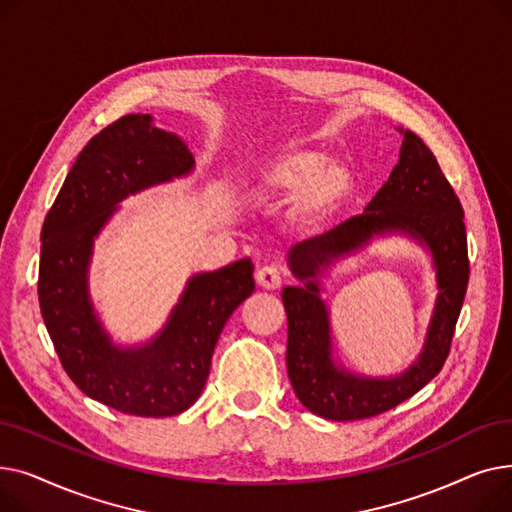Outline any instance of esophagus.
I'll list each match as a JSON object with an SVG mask.
<instances>
[{
	"label": "esophagus",
	"mask_w": 512,
	"mask_h": 512,
	"mask_svg": "<svg viewBox=\"0 0 512 512\" xmlns=\"http://www.w3.org/2000/svg\"><path fill=\"white\" fill-rule=\"evenodd\" d=\"M255 278H257V284L265 290H278L282 286V274H280L278 267H274V265L261 267Z\"/></svg>",
	"instance_id": "34e87169"
}]
</instances>
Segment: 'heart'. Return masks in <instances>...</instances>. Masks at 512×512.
I'll return each instance as SVG.
<instances>
[{
    "label": "heart",
    "instance_id": "heart-1",
    "mask_svg": "<svg viewBox=\"0 0 512 512\" xmlns=\"http://www.w3.org/2000/svg\"><path fill=\"white\" fill-rule=\"evenodd\" d=\"M245 180L257 197H288L290 218L305 230L328 224L351 197L355 184L346 164L303 147L255 161Z\"/></svg>",
    "mask_w": 512,
    "mask_h": 512
}]
</instances>
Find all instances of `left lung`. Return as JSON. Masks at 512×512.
Here are the masks:
<instances>
[{
	"label": "left lung",
	"mask_w": 512,
	"mask_h": 512,
	"mask_svg": "<svg viewBox=\"0 0 512 512\" xmlns=\"http://www.w3.org/2000/svg\"><path fill=\"white\" fill-rule=\"evenodd\" d=\"M400 159L365 213L288 251V267L303 286H286L288 378L303 405L324 419L357 421L386 413L432 382L450 353L469 284L463 207L434 153L411 130H402ZM405 231L433 253L439 299L420 359L396 379H363L331 359L329 318L318 299L316 276L350 254L373 233Z\"/></svg>",
	"instance_id": "left-lung-1"
}]
</instances>
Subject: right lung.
Returning <instances> with one entry per match:
<instances>
[{
  "mask_svg": "<svg viewBox=\"0 0 512 512\" xmlns=\"http://www.w3.org/2000/svg\"><path fill=\"white\" fill-rule=\"evenodd\" d=\"M195 157L147 114H128L85 145L41 228L39 305L68 378L126 415L172 417L201 396L213 348L232 311L255 290L251 259L197 274L166 328L143 346L112 342L89 299L93 240L116 205L193 172Z\"/></svg>",
  "mask_w": 512,
  "mask_h": 512,
  "instance_id": "1",
  "label": "right lung"
}]
</instances>
